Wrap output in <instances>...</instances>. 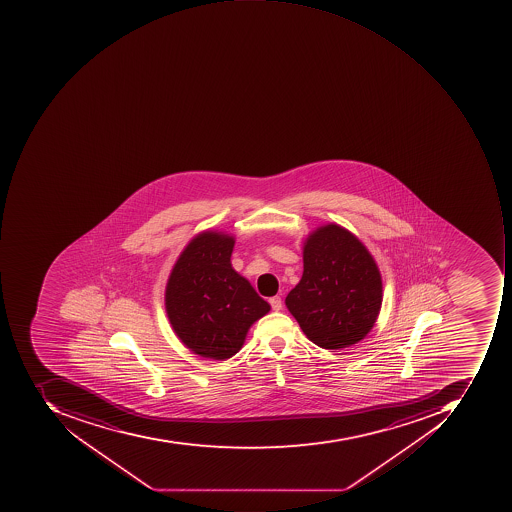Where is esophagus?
Wrapping results in <instances>:
<instances>
[{
  "label": "esophagus",
  "instance_id": "esophagus-1",
  "mask_svg": "<svg viewBox=\"0 0 512 512\" xmlns=\"http://www.w3.org/2000/svg\"><path fill=\"white\" fill-rule=\"evenodd\" d=\"M269 303H271V308L274 309V311H280V309L283 308V301H281V298L278 297V295L269 298Z\"/></svg>",
  "mask_w": 512,
  "mask_h": 512
}]
</instances>
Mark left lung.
Wrapping results in <instances>:
<instances>
[{
	"mask_svg": "<svg viewBox=\"0 0 512 512\" xmlns=\"http://www.w3.org/2000/svg\"><path fill=\"white\" fill-rule=\"evenodd\" d=\"M381 294L380 271L365 244L331 223L304 241L303 277L286 297V306L312 343L343 349L374 328Z\"/></svg>",
	"mask_w": 512,
	"mask_h": 512,
	"instance_id": "8db88e82",
	"label": "left lung"
}]
</instances>
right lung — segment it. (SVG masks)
<instances>
[{
    "label": "right lung",
    "instance_id": "add662e5",
    "mask_svg": "<svg viewBox=\"0 0 512 512\" xmlns=\"http://www.w3.org/2000/svg\"><path fill=\"white\" fill-rule=\"evenodd\" d=\"M235 238L206 231L192 238L166 286L172 329L194 354L226 360L237 354L252 324L271 311L231 264Z\"/></svg>",
    "mask_w": 512,
    "mask_h": 512
}]
</instances>
